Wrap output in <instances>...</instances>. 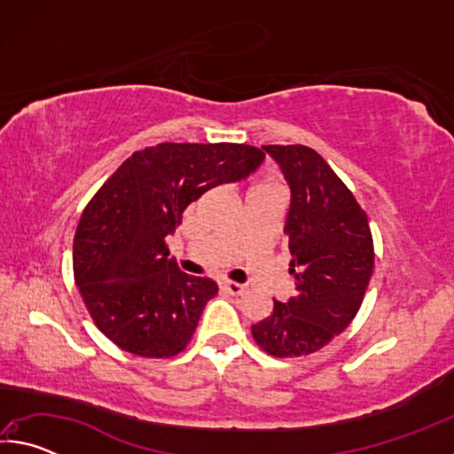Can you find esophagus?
I'll list each match as a JSON object with an SVG mask.
<instances>
[{"mask_svg": "<svg viewBox=\"0 0 454 454\" xmlns=\"http://www.w3.org/2000/svg\"><path fill=\"white\" fill-rule=\"evenodd\" d=\"M222 288H224V290L228 292V294H232V296L242 294V292L246 290L244 284H238V282H234V280H224V282H222Z\"/></svg>", "mask_w": 454, "mask_h": 454, "instance_id": "34e87169", "label": "esophagus"}]
</instances>
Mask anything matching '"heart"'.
Returning <instances> with one entry per match:
<instances>
[{
    "instance_id": "b5f03b06",
    "label": "heart",
    "mask_w": 454,
    "mask_h": 454,
    "mask_svg": "<svg viewBox=\"0 0 454 454\" xmlns=\"http://www.w3.org/2000/svg\"><path fill=\"white\" fill-rule=\"evenodd\" d=\"M256 188H276V186H272V184H260Z\"/></svg>"
}]
</instances>
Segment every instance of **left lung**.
<instances>
[{"label": "left lung", "instance_id": "8db88e82", "mask_svg": "<svg viewBox=\"0 0 454 454\" xmlns=\"http://www.w3.org/2000/svg\"><path fill=\"white\" fill-rule=\"evenodd\" d=\"M262 148L290 186L284 234L296 294L274 301L270 317L252 325V336L272 356H306L356 317L374 268L372 234L366 212L318 152L302 144Z\"/></svg>", "mask_w": 454, "mask_h": 454}]
</instances>
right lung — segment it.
Returning a JSON list of instances; mask_svg holds the SVG:
<instances>
[{
  "instance_id": "add662e5",
  "label": "right lung",
  "mask_w": 454,
  "mask_h": 454,
  "mask_svg": "<svg viewBox=\"0 0 454 454\" xmlns=\"http://www.w3.org/2000/svg\"><path fill=\"white\" fill-rule=\"evenodd\" d=\"M266 153L246 144L164 142L134 152L83 210L74 238V276L96 326L145 358L186 348L218 286L182 272L166 236L192 202L240 182Z\"/></svg>"
}]
</instances>
